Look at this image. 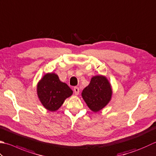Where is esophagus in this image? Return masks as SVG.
I'll return each mask as SVG.
<instances>
[{
	"label": "esophagus",
	"mask_w": 156,
	"mask_h": 156,
	"mask_svg": "<svg viewBox=\"0 0 156 156\" xmlns=\"http://www.w3.org/2000/svg\"><path fill=\"white\" fill-rule=\"evenodd\" d=\"M74 91L75 94H76V95H77V94H79V92H80V90H79V88L78 87H75L74 88Z\"/></svg>",
	"instance_id": "esophagus-1"
}]
</instances>
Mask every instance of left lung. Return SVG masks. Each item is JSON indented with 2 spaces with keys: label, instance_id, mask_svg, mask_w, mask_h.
<instances>
[{
  "label": "left lung",
  "instance_id": "left-lung-1",
  "mask_svg": "<svg viewBox=\"0 0 156 156\" xmlns=\"http://www.w3.org/2000/svg\"><path fill=\"white\" fill-rule=\"evenodd\" d=\"M112 95L111 84L105 76H94L90 84L84 88L82 97L88 108L97 112L105 108L110 101Z\"/></svg>",
  "mask_w": 156,
  "mask_h": 156
}]
</instances>
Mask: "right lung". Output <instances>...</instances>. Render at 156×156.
I'll use <instances>...</instances> for the list:
<instances>
[{
	"instance_id": "1",
	"label": "right lung",
	"mask_w": 156,
	"mask_h": 156,
	"mask_svg": "<svg viewBox=\"0 0 156 156\" xmlns=\"http://www.w3.org/2000/svg\"><path fill=\"white\" fill-rule=\"evenodd\" d=\"M68 85L61 82L55 73H47L37 84V94L41 103L48 110H57L66 99L72 94Z\"/></svg>"
}]
</instances>
